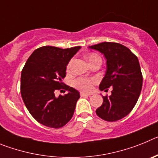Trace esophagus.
Instances as JSON below:
<instances>
[{
  "label": "esophagus",
  "instance_id": "34e87169",
  "mask_svg": "<svg viewBox=\"0 0 158 158\" xmlns=\"http://www.w3.org/2000/svg\"><path fill=\"white\" fill-rule=\"evenodd\" d=\"M81 96H91V94H90V93H84V92H81Z\"/></svg>",
  "mask_w": 158,
  "mask_h": 158
}]
</instances>
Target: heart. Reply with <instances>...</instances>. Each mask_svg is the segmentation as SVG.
<instances>
[{
  "mask_svg": "<svg viewBox=\"0 0 158 158\" xmlns=\"http://www.w3.org/2000/svg\"><path fill=\"white\" fill-rule=\"evenodd\" d=\"M96 58H100L97 54H95V53H92L88 56V59H89V62H92L93 60L96 59ZM71 64H72V61L69 62L68 65H67V69L69 70L71 67ZM93 80L91 78H85V77H80L77 78L76 81H74L73 85H74L75 87L77 89H79L81 90H83V91H89L90 89H92V86H93Z\"/></svg>",
  "mask_w": 158,
  "mask_h": 158,
  "instance_id": "obj_1",
  "label": "heart"
}]
</instances>
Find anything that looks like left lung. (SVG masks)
Segmentation results:
<instances>
[{
    "label": "left lung",
    "mask_w": 158,
    "mask_h": 158,
    "mask_svg": "<svg viewBox=\"0 0 158 158\" xmlns=\"http://www.w3.org/2000/svg\"><path fill=\"white\" fill-rule=\"evenodd\" d=\"M89 48L100 51L106 58L107 69L100 89H113L111 96H103L96 115L108 122L119 120L132 111L140 96L142 74L139 59L120 43L104 42Z\"/></svg>",
    "instance_id": "1"
}]
</instances>
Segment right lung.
<instances>
[{"label": "right lung", "instance_id": "right-lung-1", "mask_svg": "<svg viewBox=\"0 0 158 158\" xmlns=\"http://www.w3.org/2000/svg\"><path fill=\"white\" fill-rule=\"evenodd\" d=\"M80 49L40 47L31 54L22 69L20 93L23 103L33 118L44 126L62 127L73 115L80 93L65 85L62 79L67 65ZM62 88L68 93L56 98L54 92Z\"/></svg>", "mask_w": 158, "mask_h": 158}]
</instances>
